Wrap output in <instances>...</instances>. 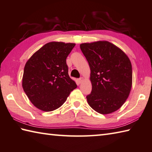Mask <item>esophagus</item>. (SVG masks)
I'll list each match as a JSON object with an SVG mask.
<instances>
[{
    "mask_svg": "<svg viewBox=\"0 0 152 152\" xmlns=\"http://www.w3.org/2000/svg\"><path fill=\"white\" fill-rule=\"evenodd\" d=\"M83 80H84V79H83V78H80L78 80V82L80 84V83H82V82H83Z\"/></svg>",
    "mask_w": 152,
    "mask_h": 152,
    "instance_id": "34e87169",
    "label": "esophagus"
}]
</instances>
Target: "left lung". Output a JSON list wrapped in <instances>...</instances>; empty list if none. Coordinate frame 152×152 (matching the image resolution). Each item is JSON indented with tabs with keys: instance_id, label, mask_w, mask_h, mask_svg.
<instances>
[{
	"instance_id": "8db88e82",
	"label": "left lung",
	"mask_w": 152,
	"mask_h": 152,
	"mask_svg": "<svg viewBox=\"0 0 152 152\" xmlns=\"http://www.w3.org/2000/svg\"><path fill=\"white\" fill-rule=\"evenodd\" d=\"M80 47L91 70L92 89L86 96L88 104L102 114L116 111L131 90L132 68L129 58L107 41L83 43Z\"/></svg>"
}]
</instances>
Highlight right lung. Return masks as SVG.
<instances>
[{"label": "right lung", "mask_w": 152, "mask_h": 152, "mask_svg": "<svg viewBox=\"0 0 152 152\" xmlns=\"http://www.w3.org/2000/svg\"><path fill=\"white\" fill-rule=\"evenodd\" d=\"M74 46V43H47L26 63L23 88L37 108L45 112L56 110L77 88L68 75L66 64V58Z\"/></svg>", "instance_id": "obj_1"}]
</instances>
